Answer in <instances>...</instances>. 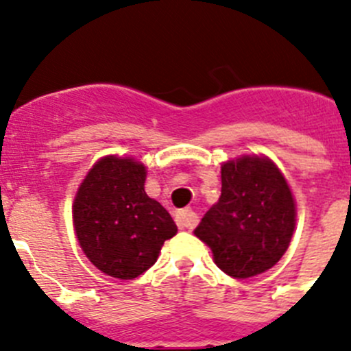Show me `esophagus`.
<instances>
[{"label": "esophagus", "mask_w": 351, "mask_h": 351, "mask_svg": "<svg viewBox=\"0 0 351 351\" xmlns=\"http://www.w3.org/2000/svg\"><path fill=\"white\" fill-rule=\"evenodd\" d=\"M199 219L197 213L192 210H180L176 213V223H178L180 229H194L197 226Z\"/></svg>", "instance_id": "34e87169"}]
</instances>
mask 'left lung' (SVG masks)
Wrapping results in <instances>:
<instances>
[{"label":"left lung","mask_w":351,"mask_h":351,"mask_svg":"<svg viewBox=\"0 0 351 351\" xmlns=\"http://www.w3.org/2000/svg\"><path fill=\"white\" fill-rule=\"evenodd\" d=\"M295 204L280 169L262 157L222 166L219 203L206 211L194 234L213 252L215 264L232 278L271 269L292 239Z\"/></svg>","instance_id":"left-lung-1"}]
</instances>
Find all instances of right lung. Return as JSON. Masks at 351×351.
<instances>
[{"label": "right lung", "instance_id": "right-lung-1", "mask_svg": "<svg viewBox=\"0 0 351 351\" xmlns=\"http://www.w3.org/2000/svg\"><path fill=\"white\" fill-rule=\"evenodd\" d=\"M147 169L134 159L97 160L78 189L73 223L82 250L99 271L132 280L152 267L176 234L171 215L145 192Z\"/></svg>", "mask_w": 351, "mask_h": 351}]
</instances>
